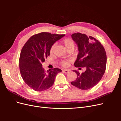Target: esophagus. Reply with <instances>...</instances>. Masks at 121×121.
<instances>
[{
    "label": "esophagus",
    "mask_w": 121,
    "mask_h": 121,
    "mask_svg": "<svg viewBox=\"0 0 121 121\" xmlns=\"http://www.w3.org/2000/svg\"><path fill=\"white\" fill-rule=\"evenodd\" d=\"M63 73H65V74H67V73H68L69 72V69H63Z\"/></svg>",
    "instance_id": "obj_1"
}]
</instances>
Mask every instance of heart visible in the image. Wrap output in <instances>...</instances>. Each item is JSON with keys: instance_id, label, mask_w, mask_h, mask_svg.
Here are the masks:
<instances>
[{"instance_id": "obj_1", "label": "heart", "mask_w": 121, "mask_h": 121, "mask_svg": "<svg viewBox=\"0 0 121 121\" xmlns=\"http://www.w3.org/2000/svg\"><path fill=\"white\" fill-rule=\"evenodd\" d=\"M62 43H63L65 47H66V48L67 49H69V48H74V46H75V43L74 41H73V40L71 38H65L62 41ZM54 45H52V46H51L50 48V53H52L53 52V49H54ZM60 65L61 66H63L64 67H67L69 65V61L67 60H62L60 62Z\"/></svg>"}]
</instances>
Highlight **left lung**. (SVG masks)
Returning a JSON list of instances; mask_svg holds the SVG:
<instances>
[{"mask_svg":"<svg viewBox=\"0 0 121 121\" xmlns=\"http://www.w3.org/2000/svg\"><path fill=\"white\" fill-rule=\"evenodd\" d=\"M78 46L79 53L74 63L76 67H85L82 74L73 71L77 78L72 85L81 90H87L95 86L104 76L107 65V54L104 46L95 38L85 34L76 33L72 35ZM80 69V68H79Z\"/></svg>","mask_w":121,"mask_h":121,"instance_id":"8db88e82","label":"left lung"}]
</instances>
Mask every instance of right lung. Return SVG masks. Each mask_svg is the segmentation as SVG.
Here are the masks:
<instances>
[{
  "label": "right lung",
  "instance_id": "right-lung-1",
  "mask_svg": "<svg viewBox=\"0 0 121 121\" xmlns=\"http://www.w3.org/2000/svg\"><path fill=\"white\" fill-rule=\"evenodd\" d=\"M65 35L40 33L31 36L23 47L19 59L20 71L24 82L32 89H48L53 85L57 74L61 72L58 68L46 71L42 64L49 56L51 46Z\"/></svg>",
  "mask_w": 121,
  "mask_h": 121
}]
</instances>
